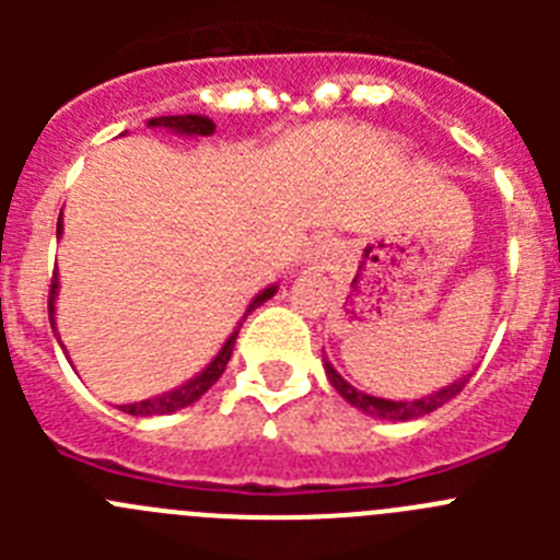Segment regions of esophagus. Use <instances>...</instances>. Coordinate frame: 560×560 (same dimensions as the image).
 Returning a JSON list of instances; mask_svg holds the SVG:
<instances>
[{"label": "esophagus", "mask_w": 560, "mask_h": 560, "mask_svg": "<svg viewBox=\"0 0 560 560\" xmlns=\"http://www.w3.org/2000/svg\"><path fill=\"white\" fill-rule=\"evenodd\" d=\"M334 255H336L334 244L323 241V244H316L314 249L308 252V257H305V264H308L311 271H325L330 266V260H334Z\"/></svg>", "instance_id": "obj_1"}]
</instances>
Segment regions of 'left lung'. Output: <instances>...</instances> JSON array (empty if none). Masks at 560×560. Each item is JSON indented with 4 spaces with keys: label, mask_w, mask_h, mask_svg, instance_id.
<instances>
[{
    "label": "left lung",
    "mask_w": 560,
    "mask_h": 560,
    "mask_svg": "<svg viewBox=\"0 0 560 560\" xmlns=\"http://www.w3.org/2000/svg\"><path fill=\"white\" fill-rule=\"evenodd\" d=\"M325 375H328L330 387H334L336 393L341 395V398L348 400L350 407L361 409V412H364V415H370V418H378V420H415V418H423V415L434 412V409H440V407H443V404H448V400H452L454 395L463 393V387H465V384H468V378H471V373L463 375V378L452 381L448 387L438 389V393L423 395V398L389 400V398H375V395H368V393H361V389H355L353 384H348V381H345L339 373H336L334 364H330L328 359H325Z\"/></svg>",
    "instance_id": "obj_1"
}]
</instances>
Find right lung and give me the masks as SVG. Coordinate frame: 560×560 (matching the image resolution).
Returning a JSON list of instances; mask_svg holds the SVG:
<instances>
[{"label":"right lung","instance_id":"add662e5","mask_svg":"<svg viewBox=\"0 0 560 560\" xmlns=\"http://www.w3.org/2000/svg\"><path fill=\"white\" fill-rule=\"evenodd\" d=\"M148 128H165V131L182 133V137H210V133L215 131V122H212L210 117H205V114H171V117H153V120H148ZM61 232H63V212H61V219H58L56 235L61 237ZM275 294H277V285H269V289H264L257 296H252V303L246 305L244 316H241V323L235 325V330L230 334V339L221 345V350L215 353V359H212L199 375H192L190 381H185L182 387L171 389V393H162V395H156V398L137 400V404H122V407H117V409H122V412H128V415H137V418H153V415H171V412H176V409H185V407H190V404H196V400H199L201 395H205L207 389H210L212 384L221 378V373L226 370V361H230L232 348H235L237 330H241V325H244L246 316H249L257 305H264L266 300H271ZM56 296H58V275H52V285H49V325H56ZM52 334H56V339H58L56 328H52ZM63 353H67V350H63Z\"/></svg>","mask_w":560,"mask_h":560}]
</instances>
